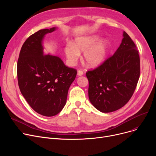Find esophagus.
Here are the masks:
<instances>
[{
  "label": "esophagus",
  "mask_w": 156,
  "mask_h": 156,
  "mask_svg": "<svg viewBox=\"0 0 156 156\" xmlns=\"http://www.w3.org/2000/svg\"><path fill=\"white\" fill-rule=\"evenodd\" d=\"M77 75H78V76H82V75H83V72L82 71H81V70H78V71Z\"/></svg>",
  "instance_id": "34e87169"
}]
</instances>
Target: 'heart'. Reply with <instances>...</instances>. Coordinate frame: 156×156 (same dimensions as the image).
<instances>
[{
    "label": "heart",
    "mask_w": 156,
    "mask_h": 156,
    "mask_svg": "<svg viewBox=\"0 0 156 156\" xmlns=\"http://www.w3.org/2000/svg\"><path fill=\"white\" fill-rule=\"evenodd\" d=\"M99 38L97 35L76 38L74 44L68 43L64 52L69 64H75L80 53L83 52V61L88 66L96 67L100 65L107 55L109 42L107 40L102 39L96 43Z\"/></svg>",
    "instance_id": "1"
}]
</instances>
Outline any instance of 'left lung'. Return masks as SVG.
Returning <instances> with one entry per match:
<instances>
[{
	"instance_id": "left-lung-1",
	"label": "left lung",
	"mask_w": 156,
	"mask_h": 156,
	"mask_svg": "<svg viewBox=\"0 0 156 156\" xmlns=\"http://www.w3.org/2000/svg\"><path fill=\"white\" fill-rule=\"evenodd\" d=\"M122 36L115 53L100 66L86 73L89 100L102 112L123 107L133 95L140 77L138 49L125 31Z\"/></svg>"
}]
</instances>
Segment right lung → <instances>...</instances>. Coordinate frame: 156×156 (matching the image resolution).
Listing matches in <instances>:
<instances>
[{"label": "right lung", "instance_id": "add662e5", "mask_svg": "<svg viewBox=\"0 0 156 156\" xmlns=\"http://www.w3.org/2000/svg\"><path fill=\"white\" fill-rule=\"evenodd\" d=\"M57 29H43L23 44L17 64L20 91L30 107L45 116H54L66 103L68 90L77 71L66 66L60 57L44 54L45 35Z\"/></svg>", "mask_w": 156, "mask_h": 156}]
</instances>
